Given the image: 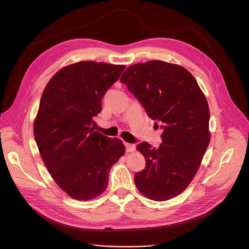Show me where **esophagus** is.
Returning <instances> with one entry per match:
<instances>
[{
	"instance_id": "esophagus-1",
	"label": "esophagus",
	"mask_w": 249,
	"mask_h": 249,
	"mask_svg": "<svg viewBox=\"0 0 249 249\" xmlns=\"http://www.w3.org/2000/svg\"><path fill=\"white\" fill-rule=\"evenodd\" d=\"M124 145H125V150H126V152H129V153L134 152L135 148H136L135 144H132V143H124Z\"/></svg>"
}]
</instances>
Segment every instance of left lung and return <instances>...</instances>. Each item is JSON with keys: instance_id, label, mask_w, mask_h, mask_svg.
Instances as JSON below:
<instances>
[{"instance_id": "1", "label": "left lung", "mask_w": 249, "mask_h": 249, "mask_svg": "<svg viewBox=\"0 0 249 249\" xmlns=\"http://www.w3.org/2000/svg\"><path fill=\"white\" fill-rule=\"evenodd\" d=\"M120 82L163 131L158 148L138 144L146 165L135 173V184L156 201L178 196L196 175L210 143L206 96L186 69L160 60L129 66Z\"/></svg>"}]
</instances>
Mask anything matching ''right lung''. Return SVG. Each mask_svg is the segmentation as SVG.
Returning a JSON list of instances; mask_svg holds the SVG:
<instances>
[{
    "label": "right lung",
    "mask_w": 249,
    "mask_h": 249,
    "mask_svg": "<svg viewBox=\"0 0 249 249\" xmlns=\"http://www.w3.org/2000/svg\"><path fill=\"white\" fill-rule=\"evenodd\" d=\"M124 69L81 61L56 72L43 90L34 138L52 178L74 199H92L106 190L111 167L124 154L122 140L91 126L103 96Z\"/></svg>",
    "instance_id": "obj_1"
}]
</instances>
